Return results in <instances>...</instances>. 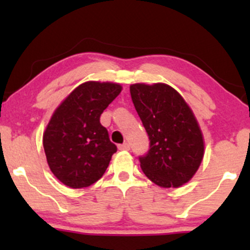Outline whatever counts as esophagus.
I'll return each instance as SVG.
<instances>
[{
    "label": "esophagus",
    "mask_w": 250,
    "mask_h": 250,
    "mask_svg": "<svg viewBox=\"0 0 250 250\" xmlns=\"http://www.w3.org/2000/svg\"><path fill=\"white\" fill-rule=\"evenodd\" d=\"M119 149L120 150H129V149H130V145H129L128 142H125V143H122V145L119 146Z\"/></svg>",
    "instance_id": "34e87169"
}]
</instances>
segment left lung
<instances>
[{
	"mask_svg": "<svg viewBox=\"0 0 250 250\" xmlns=\"http://www.w3.org/2000/svg\"><path fill=\"white\" fill-rule=\"evenodd\" d=\"M130 95L150 146L140 157L146 176L162 188H179L199 169L205 141L193 110L166 83H135Z\"/></svg>",
	"mask_w": 250,
	"mask_h": 250,
	"instance_id": "1",
	"label": "left lung"
}]
</instances>
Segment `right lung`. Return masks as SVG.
I'll return each mask as SVG.
<instances>
[{"instance_id": "right-lung-1", "label": "right lung", "mask_w": 250, "mask_h": 250, "mask_svg": "<svg viewBox=\"0 0 250 250\" xmlns=\"http://www.w3.org/2000/svg\"><path fill=\"white\" fill-rule=\"evenodd\" d=\"M121 90L119 83L84 82L54 111L43 133V148L50 170L63 185L84 188L103 176L117 148L100 116Z\"/></svg>"}]
</instances>
